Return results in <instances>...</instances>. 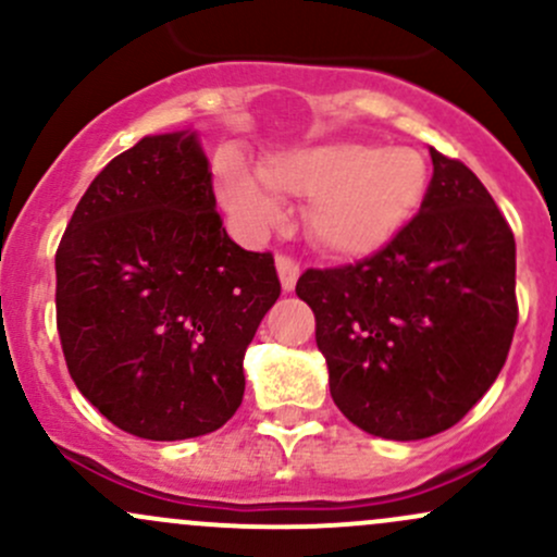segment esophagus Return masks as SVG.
<instances>
[{
    "mask_svg": "<svg viewBox=\"0 0 557 557\" xmlns=\"http://www.w3.org/2000/svg\"><path fill=\"white\" fill-rule=\"evenodd\" d=\"M277 272H280V283H283V290H293L296 288V280L298 274H301V267H298L296 259H290V256L285 253H277Z\"/></svg>",
    "mask_w": 557,
    "mask_h": 557,
    "instance_id": "34e87169",
    "label": "esophagus"
}]
</instances>
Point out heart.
Instances as JSON below:
<instances>
[{
	"label": "heart",
	"mask_w": 557,
	"mask_h": 557,
	"mask_svg": "<svg viewBox=\"0 0 557 557\" xmlns=\"http://www.w3.org/2000/svg\"><path fill=\"white\" fill-rule=\"evenodd\" d=\"M431 174L412 148L335 143L272 158L261 176L230 161L216 193L232 222L261 235L283 216L280 193L307 198L311 240L335 256H370L386 248L423 206Z\"/></svg>",
	"instance_id": "obj_1"
}]
</instances>
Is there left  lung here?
I'll return each mask as SVG.
<instances>
[{
	"instance_id": "obj_1",
	"label": "left lung",
	"mask_w": 557,
	"mask_h": 557,
	"mask_svg": "<svg viewBox=\"0 0 557 557\" xmlns=\"http://www.w3.org/2000/svg\"><path fill=\"white\" fill-rule=\"evenodd\" d=\"M428 195L386 248L307 269L330 396L372 436L447 431L497 381L518 325L516 237L479 176L431 148Z\"/></svg>"
}]
</instances>
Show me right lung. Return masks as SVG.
Returning a JSON list of instances; mask_svg holds the SVG:
<instances>
[{"mask_svg": "<svg viewBox=\"0 0 557 557\" xmlns=\"http://www.w3.org/2000/svg\"><path fill=\"white\" fill-rule=\"evenodd\" d=\"M54 272L65 364L110 423L180 442L237 412L243 357L280 277L269 250L222 227L195 132L115 156L78 200Z\"/></svg>", "mask_w": 557, "mask_h": 557, "instance_id": "add662e5", "label": "right lung"}]
</instances>
